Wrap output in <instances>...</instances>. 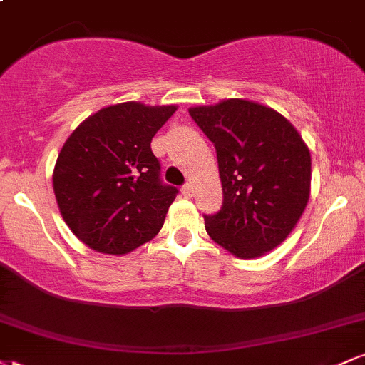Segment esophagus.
I'll return each instance as SVG.
<instances>
[{"label":"esophagus","instance_id":"34e87169","mask_svg":"<svg viewBox=\"0 0 365 365\" xmlns=\"http://www.w3.org/2000/svg\"><path fill=\"white\" fill-rule=\"evenodd\" d=\"M182 192L185 197H194V185H192V183H187V185L182 188Z\"/></svg>","mask_w":365,"mask_h":365}]
</instances>
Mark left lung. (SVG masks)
Returning a JSON list of instances; mask_svg holds the SVG:
<instances>
[{
	"label": "left lung",
	"mask_w": 365,
	"mask_h": 365,
	"mask_svg": "<svg viewBox=\"0 0 365 365\" xmlns=\"http://www.w3.org/2000/svg\"><path fill=\"white\" fill-rule=\"evenodd\" d=\"M215 144L223 206L206 216L207 235L238 259L282 245L311 195V150L282 113L249 99L188 108Z\"/></svg>",
	"instance_id": "1"
}]
</instances>
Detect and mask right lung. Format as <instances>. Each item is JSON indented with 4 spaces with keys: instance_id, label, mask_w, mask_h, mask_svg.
Instances as JSON below:
<instances>
[{
    "instance_id": "obj_1",
    "label": "right lung",
    "mask_w": 365,
    "mask_h": 365,
    "mask_svg": "<svg viewBox=\"0 0 365 365\" xmlns=\"http://www.w3.org/2000/svg\"><path fill=\"white\" fill-rule=\"evenodd\" d=\"M177 108L111 104L63 144L53 170L54 197L63 221L89 249L125 255L163 228L178 190L159 182L150 140Z\"/></svg>"
}]
</instances>
